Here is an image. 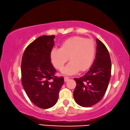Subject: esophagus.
Listing matches in <instances>:
<instances>
[{"label":"esophagus","instance_id":"34e87169","mask_svg":"<svg viewBox=\"0 0 130 130\" xmlns=\"http://www.w3.org/2000/svg\"><path fill=\"white\" fill-rule=\"evenodd\" d=\"M69 77H64V81H65V82H67V81L69 80Z\"/></svg>","mask_w":130,"mask_h":130}]
</instances>
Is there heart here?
I'll use <instances>...</instances> for the list:
<instances>
[{
  "instance_id": "obj_1",
  "label": "heart",
  "mask_w": 130,
  "mask_h": 130,
  "mask_svg": "<svg viewBox=\"0 0 130 130\" xmlns=\"http://www.w3.org/2000/svg\"><path fill=\"white\" fill-rule=\"evenodd\" d=\"M96 52V46L93 40L76 36L63 41L61 48H53L50 60L55 68L61 70L69 57L70 62L63 70V73L72 75L80 70L85 71L89 68L94 61Z\"/></svg>"
}]
</instances>
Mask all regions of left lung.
Listing matches in <instances>:
<instances>
[{"mask_svg":"<svg viewBox=\"0 0 130 130\" xmlns=\"http://www.w3.org/2000/svg\"><path fill=\"white\" fill-rule=\"evenodd\" d=\"M96 54L93 65L86 74L74 78L76 87L73 97L77 104L84 107L94 105L102 100L111 78V61L107 47L96 39Z\"/></svg>","mask_w":130,"mask_h":130,"instance_id":"8db88e82","label":"left lung"}]
</instances>
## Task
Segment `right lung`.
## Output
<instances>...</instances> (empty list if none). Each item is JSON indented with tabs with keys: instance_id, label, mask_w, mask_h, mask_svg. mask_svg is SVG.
<instances>
[{
	"instance_id": "add662e5",
	"label": "right lung",
	"mask_w": 130,
	"mask_h": 130,
	"mask_svg": "<svg viewBox=\"0 0 130 130\" xmlns=\"http://www.w3.org/2000/svg\"><path fill=\"white\" fill-rule=\"evenodd\" d=\"M54 36L39 37L26 48L22 58V84L34 105L43 109L56 104L59 91L64 83L63 77H57L51 63L50 52Z\"/></svg>"
}]
</instances>
